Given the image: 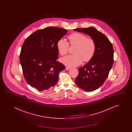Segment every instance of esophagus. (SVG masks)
<instances>
[{"label":"esophagus","mask_w":132,"mask_h":132,"mask_svg":"<svg viewBox=\"0 0 132 132\" xmlns=\"http://www.w3.org/2000/svg\"><path fill=\"white\" fill-rule=\"evenodd\" d=\"M71 68H70V67H65V69L67 70H69V69H70Z\"/></svg>","instance_id":"esophagus-1"}]
</instances>
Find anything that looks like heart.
Masks as SVG:
<instances>
[{"label": "heart", "instance_id": "b5f03b06", "mask_svg": "<svg viewBox=\"0 0 132 132\" xmlns=\"http://www.w3.org/2000/svg\"><path fill=\"white\" fill-rule=\"evenodd\" d=\"M69 44L75 46L73 53L61 59V62L65 65L73 67L80 65L81 62H88L94 56L96 50V44L92 38H87L84 34L74 32L68 36ZM57 47L61 56H65L68 53V42L63 39H59Z\"/></svg>", "mask_w": 132, "mask_h": 132}]
</instances>
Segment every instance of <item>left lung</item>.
<instances>
[{"label": "left lung", "instance_id": "obj_1", "mask_svg": "<svg viewBox=\"0 0 132 132\" xmlns=\"http://www.w3.org/2000/svg\"><path fill=\"white\" fill-rule=\"evenodd\" d=\"M74 31L87 34L96 44L95 54L89 62L79 68L75 82L82 90L92 92L98 89L106 80L114 62L112 43L104 34L94 27L77 28Z\"/></svg>", "mask_w": 132, "mask_h": 132}]
</instances>
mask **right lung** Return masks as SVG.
<instances>
[{
  "mask_svg": "<svg viewBox=\"0 0 132 132\" xmlns=\"http://www.w3.org/2000/svg\"><path fill=\"white\" fill-rule=\"evenodd\" d=\"M67 32L61 28L48 27L25 39L20 52V64L25 80L31 87L43 91L57 82L59 73L65 66L57 61V43Z\"/></svg>",
  "mask_w": 132,
  "mask_h": 132,
  "instance_id": "add662e5",
  "label": "right lung"
}]
</instances>
